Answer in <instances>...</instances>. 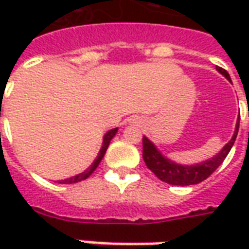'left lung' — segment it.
I'll list each match as a JSON object with an SVG mask.
<instances>
[{
  "mask_svg": "<svg viewBox=\"0 0 249 249\" xmlns=\"http://www.w3.org/2000/svg\"><path fill=\"white\" fill-rule=\"evenodd\" d=\"M216 69L227 80L231 81L228 71L223 69V68H220V66H217ZM239 123H240V117L237 119L235 133L232 136L230 142L225 144L224 148L216 156L212 157L211 160H205V161L196 164V165L176 164V162L171 161L167 157L162 156L161 153L159 152V149L155 146V144L148 140L145 136L142 137V159L145 161L146 167L149 168L152 172L155 173L157 178L164 183L172 184V185H193V184L201 183L219 168L220 164L224 161L227 155L230 153L231 148L235 144L237 132H239Z\"/></svg>",
  "mask_w": 249,
  "mask_h": 249,
  "instance_id": "1",
  "label": "left lung"
}]
</instances>
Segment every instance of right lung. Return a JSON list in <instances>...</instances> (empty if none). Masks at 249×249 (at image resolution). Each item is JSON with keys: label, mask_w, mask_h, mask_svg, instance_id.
Segmentation results:
<instances>
[{"label": "right lung", "mask_w": 249, "mask_h": 249, "mask_svg": "<svg viewBox=\"0 0 249 249\" xmlns=\"http://www.w3.org/2000/svg\"><path fill=\"white\" fill-rule=\"evenodd\" d=\"M116 133H117V128L110 129L109 132H107V133H105V136H104L103 146H101V149H100L98 156L96 157V160L92 162V165L88 168L85 172L80 173V175H77V176H73V178H66V180H61V181H58V183L60 184H73V183H78V181H82V180H85V178H89V176H90V175H92V173L96 171V168L98 167V164L101 162L104 155H105V152H107V149H108L109 142H110V140L113 139Z\"/></svg>", "instance_id": "add662e5"}]
</instances>
